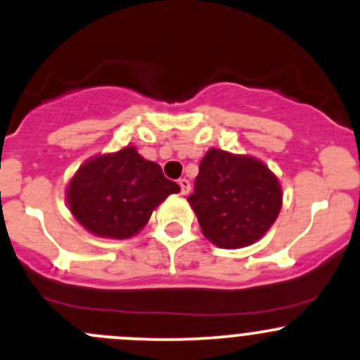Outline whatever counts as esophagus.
<instances>
[{"mask_svg": "<svg viewBox=\"0 0 360 360\" xmlns=\"http://www.w3.org/2000/svg\"><path fill=\"white\" fill-rule=\"evenodd\" d=\"M179 188H181V195H188L190 193V181L179 179Z\"/></svg>", "mask_w": 360, "mask_h": 360, "instance_id": "34e87169", "label": "esophagus"}]
</instances>
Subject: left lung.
Segmentation results:
<instances>
[{"label":"left lung","mask_w":360,"mask_h":360,"mask_svg":"<svg viewBox=\"0 0 360 360\" xmlns=\"http://www.w3.org/2000/svg\"><path fill=\"white\" fill-rule=\"evenodd\" d=\"M202 233L225 250L250 246L265 236L283 205L281 184L258 158L211 148L198 165L188 197Z\"/></svg>","instance_id":"obj_1"}]
</instances>
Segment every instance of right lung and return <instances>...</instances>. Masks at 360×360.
Here are the masks:
<instances>
[{"label":"right lung","instance_id":"obj_1","mask_svg":"<svg viewBox=\"0 0 360 360\" xmlns=\"http://www.w3.org/2000/svg\"><path fill=\"white\" fill-rule=\"evenodd\" d=\"M179 191V184L167 179L158 163L127 146L86 160L66 186V204L93 236L130 239L169 195Z\"/></svg>","mask_w":360,"mask_h":360}]
</instances>
